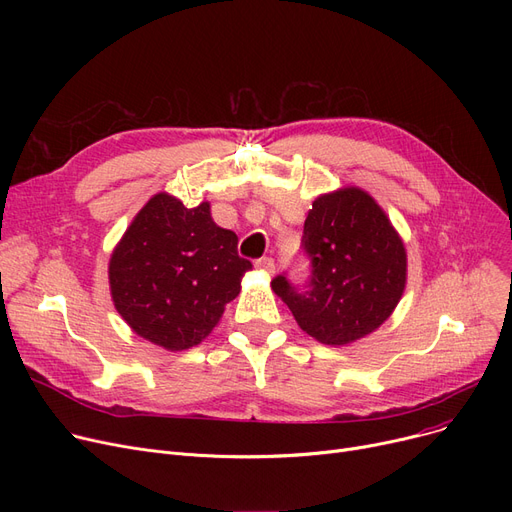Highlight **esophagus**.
I'll return each instance as SVG.
<instances>
[{
    "label": "esophagus",
    "instance_id": "34e87169",
    "mask_svg": "<svg viewBox=\"0 0 512 512\" xmlns=\"http://www.w3.org/2000/svg\"><path fill=\"white\" fill-rule=\"evenodd\" d=\"M255 265L259 267L261 272H265L267 276H274V272H276V263H274L272 257H261V259L255 261Z\"/></svg>",
    "mask_w": 512,
    "mask_h": 512
}]
</instances>
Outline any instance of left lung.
Segmentation results:
<instances>
[{
    "label": "left lung",
    "instance_id": "1",
    "mask_svg": "<svg viewBox=\"0 0 512 512\" xmlns=\"http://www.w3.org/2000/svg\"><path fill=\"white\" fill-rule=\"evenodd\" d=\"M309 278L286 272L272 288L303 332L324 344H348L380 328L407 282L405 245L386 213L361 188L321 195L309 211L303 240Z\"/></svg>",
    "mask_w": 512,
    "mask_h": 512
}]
</instances>
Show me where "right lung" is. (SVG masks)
Wrapping results in <instances>:
<instances>
[{
	"label": "right lung",
	"instance_id": "add662e5",
	"mask_svg": "<svg viewBox=\"0 0 512 512\" xmlns=\"http://www.w3.org/2000/svg\"><path fill=\"white\" fill-rule=\"evenodd\" d=\"M236 245L232 230L213 224L209 203L188 209L166 193L155 195L110 261L118 313L139 336L168 351L199 344L251 270Z\"/></svg>",
	"mask_w": 512,
	"mask_h": 512
}]
</instances>
